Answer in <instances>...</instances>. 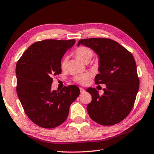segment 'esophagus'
I'll return each instance as SVG.
<instances>
[{
  "mask_svg": "<svg viewBox=\"0 0 154 154\" xmlns=\"http://www.w3.org/2000/svg\"><path fill=\"white\" fill-rule=\"evenodd\" d=\"M79 89H80V92L82 93H82H84V92H85V90L84 89H83V88H80Z\"/></svg>",
  "mask_w": 154,
  "mask_h": 154,
  "instance_id": "34e87169",
  "label": "esophagus"
}]
</instances>
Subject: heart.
I'll return each mask as SVG.
<instances>
[{"mask_svg": "<svg viewBox=\"0 0 154 154\" xmlns=\"http://www.w3.org/2000/svg\"><path fill=\"white\" fill-rule=\"evenodd\" d=\"M75 54L78 59H79L81 61L85 63V62H90V60L92 59V56L94 55V52L92 49L89 48H88V47L81 46L75 50ZM66 61H67L66 58H64L63 60H62V64H61L62 69H64V68L66 66ZM88 79H89V75L87 74H83V75H79V76L75 77V81L78 83L83 84V83H85L87 82V80Z\"/></svg>", "mask_w": 154, "mask_h": 154, "instance_id": "b5f03b06", "label": "heart"}]
</instances>
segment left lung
Instances as JSON below:
<instances>
[{"instance_id":"8db88e82","label":"left lung","mask_w":154,"mask_h":154,"mask_svg":"<svg viewBox=\"0 0 154 154\" xmlns=\"http://www.w3.org/2000/svg\"><path fill=\"white\" fill-rule=\"evenodd\" d=\"M93 49L99 58L96 84H105L104 94L89 88L92 102L87 106L90 118L103 126L119 123L131 111L139 88L137 65L132 54L110 38H90L81 39L77 45Z\"/></svg>"}]
</instances>
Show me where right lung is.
I'll list each match as a JSON object with an SVG mask.
<instances>
[{
    "mask_svg": "<svg viewBox=\"0 0 154 154\" xmlns=\"http://www.w3.org/2000/svg\"><path fill=\"white\" fill-rule=\"evenodd\" d=\"M75 39H46L34 43L16 64V91L26 114L44 128H54L66 120L69 107L80 94L77 85L51 90L53 76L60 74L61 60Z\"/></svg>",
    "mask_w": 154,
    "mask_h": 154,
    "instance_id": "right-lung-1",
    "label": "right lung"
}]
</instances>
